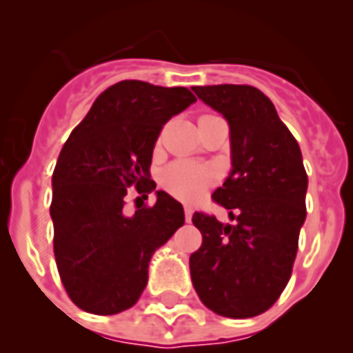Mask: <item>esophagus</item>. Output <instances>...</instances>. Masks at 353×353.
<instances>
[{
    "mask_svg": "<svg viewBox=\"0 0 353 353\" xmlns=\"http://www.w3.org/2000/svg\"><path fill=\"white\" fill-rule=\"evenodd\" d=\"M183 214H185V221H191V218H192V209L191 207H183Z\"/></svg>",
    "mask_w": 353,
    "mask_h": 353,
    "instance_id": "obj_1",
    "label": "esophagus"
}]
</instances>
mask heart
Here are the masks:
<instances>
[{
  "mask_svg": "<svg viewBox=\"0 0 353 353\" xmlns=\"http://www.w3.org/2000/svg\"><path fill=\"white\" fill-rule=\"evenodd\" d=\"M218 179V173L209 165L191 161L171 162L161 174L164 189L180 200H196L201 192L210 188Z\"/></svg>",
  "mask_w": 353,
  "mask_h": 353,
  "instance_id": "1",
  "label": "heart"
}]
</instances>
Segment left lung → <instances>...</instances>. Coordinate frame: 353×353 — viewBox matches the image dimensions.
Listing matches in <instances>:
<instances>
[{
	"label": "left lung",
	"instance_id": "left-lung-1",
	"mask_svg": "<svg viewBox=\"0 0 353 353\" xmlns=\"http://www.w3.org/2000/svg\"><path fill=\"white\" fill-rule=\"evenodd\" d=\"M230 125L232 171L212 200L236 225L194 212L201 246L191 255L192 285L203 305L227 318L263 314L293 273L305 221L302 152L275 105L252 85L192 87Z\"/></svg>",
	"mask_w": 353,
	"mask_h": 353
}]
</instances>
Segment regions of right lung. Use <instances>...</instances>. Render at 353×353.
Listing matches in <instances>:
<instances>
[{
    "mask_svg": "<svg viewBox=\"0 0 353 353\" xmlns=\"http://www.w3.org/2000/svg\"><path fill=\"white\" fill-rule=\"evenodd\" d=\"M196 98L185 87L123 80L105 89L71 132L53 171V252L65 293L82 311L110 316L139 300L153 252L183 225L164 191L125 216L126 189L141 196L162 126Z\"/></svg>",
    "mask_w": 353,
    "mask_h": 353,
    "instance_id": "add662e5",
    "label": "right lung"
}]
</instances>
